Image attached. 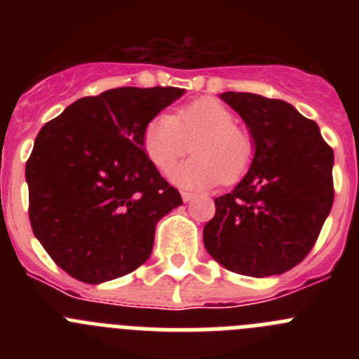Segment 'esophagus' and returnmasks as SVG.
<instances>
[{
  "mask_svg": "<svg viewBox=\"0 0 359 359\" xmlns=\"http://www.w3.org/2000/svg\"><path fill=\"white\" fill-rule=\"evenodd\" d=\"M182 198H183V201L189 203L194 199V194H192V192H182Z\"/></svg>",
  "mask_w": 359,
  "mask_h": 359,
  "instance_id": "1",
  "label": "esophagus"
}]
</instances>
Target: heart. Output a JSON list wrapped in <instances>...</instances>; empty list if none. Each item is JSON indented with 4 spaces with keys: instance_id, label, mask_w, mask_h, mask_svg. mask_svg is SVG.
Masks as SVG:
<instances>
[{
    "instance_id": "obj_1",
    "label": "heart",
    "mask_w": 359,
    "mask_h": 359,
    "mask_svg": "<svg viewBox=\"0 0 359 359\" xmlns=\"http://www.w3.org/2000/svg\"><path fill=\"white\" fill-rule=\"evenodd\" d=\"M196 156L172 172L185 189H208L237 182L252 163L253 144L236 126V115L215 98H199L176 115L160 113L147 122L142 145L152 165L167 174L190 151Z\"/></svg>"
}]
</instances>
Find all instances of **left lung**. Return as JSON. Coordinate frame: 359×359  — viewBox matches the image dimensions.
Here are the masks:
<instances>
[{
	"label": "left lung",
	"instance_id": "1",
	"mask_svg": "<svg viewBox=\"0 0 359 359\" xmlns=\"http://www.w3.org/2000/svg\"><path fill=\"white\" fill-rule=\"evenodd\" d=\"M219 97L246 123L253 160L236 189L214 199L205 248L233 273L280 275L311 252L331 212L334 152L318 126L284 100L236 91Z\"/></svg>",
	"mask_w": 359,
	"mask_h": 359
}]
</instances>
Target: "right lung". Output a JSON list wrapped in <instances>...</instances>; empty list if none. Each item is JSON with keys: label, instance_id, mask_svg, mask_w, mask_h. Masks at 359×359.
<instances>
[{"label": "right lung", "instance_id": "right-lung-1", "mask_svg": "<svg viewBox=\"0 0 359 359\" xmlns=\"http://www.w3.org/2000/svg\"><path fill=\"white\" fill-rule=\"evenodd\" d=\"M180 88H116L44 123L27 161L30 224L55 264L86 284L131 273L163 215L183 205L142 145Z\"/></svg>", "mask_w": 359, "mask_h": 359}]
</instances>
